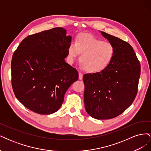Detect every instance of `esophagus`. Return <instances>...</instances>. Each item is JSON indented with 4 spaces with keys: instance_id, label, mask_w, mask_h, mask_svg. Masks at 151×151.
I'll return each instance as SVG.
<instances>
[{
    "instance_id": "1",
    "label": "esophagus",
    "mask_w": 151,
    "mask_h": 151,
    "mask_svg": "<svg viewBox=\"0 0 151 151\" xmlns=\"http://www.w3.org/2000/svg\"><path fill=\"white\" fill-rule=\"evenodd\" d=\"M83 74H82L81 72H79V80H82V79H83Z\"/></svg>"
}]
</instances>
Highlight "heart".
<instances>
[{"instance_id":"b5f03b06","label":"heart","mask_w":151,"mask_h":151,"mask_svg":"<svg viewBox=\"0 0 151 151\" xmlns=\"http://www.w3.org/2000/svg\"><path fill=\"white\" fill-rule=\"evenodd\" d=\"M80 53V62L84 69L91 73L99 72L110 64L115 48L111 43L90 34H81L76 38V43L72 42L68 45V62L72 64Z\"/></svg>"}]
</instances>
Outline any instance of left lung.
<instances>
[{
  "instance_id": "obj_1",
  "label": "left lung",
  "mask_w": 151,
  "mask_h": 151,
  "mask_svg": "<svg viewBox=\"0 0 151 151\" xmlns=\"http://www.w3.org/2000/svg\"><path fill=\"white\" fill-rule=\"evenodd\" d=\"M115 48L111 62L101 72L83 76L86 111L96 119L120 115L133 103L137 93L140 65L131 45L103 31Z\"/></svg>"
}]
</instances>
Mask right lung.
Listing matches in <instances>:
<instances>
[{"mask_svg": "<svg viewBox=\"0 0 151 151\" xmlns=\"http://www.w3.org/2000/svg\"><path fill=\"white\" fill-rule=\"evenodd\" d=\"M66 30L55 28L27 36L14 53L12 86L17 99L36 113L58 111L79 74L65 61L72 41Z\"/></svg>", "mask_w": 151, "mask_h": 151, "instance_id": "obj_1", "label": "right lung"}]
</instances>
